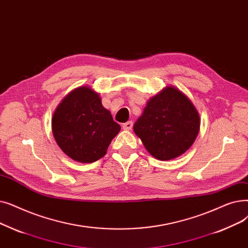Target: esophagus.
<instances>
[{
	"label": "esophagus",
	"mask_w": 248,
	"mask_h": 248,
	"mask_svg": "<svg viewBox=\"0 0 248 248\" xmlns=\"http://www.w3.org/2000/svg\"><path fill=\"white\" fill-rule=\"evenodd\" d=\"M122 127H123L124 130H131V128L133 127V122L132 121H128V122L124 123L122 125Z\"/></svg>",
	"instance_id": "obj_1"
}]
</instances>
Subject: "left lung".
Masks as SVG:
<instances>
[{"label":"left lung","mask_w":248,"mask_h":248,"mask_svg":"<svg viewBox=\"0 0 248 248\" xmlns=\"http://www.w3.org/2000/svg\"><path fill=\"white\" fill-rule=\"evenodd\" d=\"M200 124L192 101L178 88L168 86L147 101L133 130L153 157L170 160L193 145Z\"/></svg>","instance_id":"8db88e82"}]
</instances>
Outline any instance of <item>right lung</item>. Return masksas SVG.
I'll use <instances>...</instances> for the list:
<instances>
[{
  "mask_svg": "<svg viewBox=\"0 0 248 248\" xmlns=\"http://www.w3.org/2000/svg\"><path fill=\"white\" fill-rule=\"evenodd\" d=\"M51 127L57 145L81 163L102 158L121 129L104 108L99 93L88 86L75 89L62 99L53 113Z\"/></svg>",
  "mask_w": 248,
  "mask_h": 248,
  "instance_id": "1",
  "label": "right lung"
}]
</instances>
